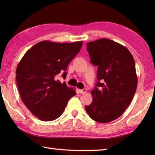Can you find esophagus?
Here are the masks:
<instances>
[{
    "instance_id": "1",
    "label": "esophagus",
    "mask_w": 155,
    "mask_h": 155,
    "mask_svg": "<svg viewBox=\"0 0 155 155\" xmlns=\"http://www.w3.org/2000/svg\"><path fill=\"white\" fill-rule=\"evenodd\" d=\"M79 92H80L81 94H85V93L87 92V90L84 88V89H83V90H79Z\"/></svg>"
}]
</instances>
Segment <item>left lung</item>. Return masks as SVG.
Returning a JSON list of instances; mask_svg holds the SVG:
<instances>
[{
	"label": "left lung",
	"instance_id": "obj_1",
	"mask_svg": "<svg viewBox=\"0 0 155 155\" xmlns=\"http://www.w3.org/2000/svg\"><path fill=\"white\" fill-rule=\"evenodd\" d=\"M90 61L98 66L93 101L85 110L94 121L118 118L130 104L137 86L135 61L125 46L106 38L87 44Z\"/></svg>",
	"mask_w": 155,
	"mask_h": 155
}]
</instances>
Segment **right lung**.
<instances>
[{"mask_svg":"<svg viewBox=\"0 0 155 155\" xmlns=\"http://www.w3.org/2000/svg\"><path fill=\"white\" fill-rule=\"evenodd\" d=\"M82 45V41H42L31 47L20 60L15 71L18 90L25 106L38 118L46 122L58 118L68 101L76 95L57 77L62 73L65 79L68 64Z\"/></svg>","mask_w":155,"mask_h":155,"instance_id":"add662e5","label":"right lung"}]
</instances>
